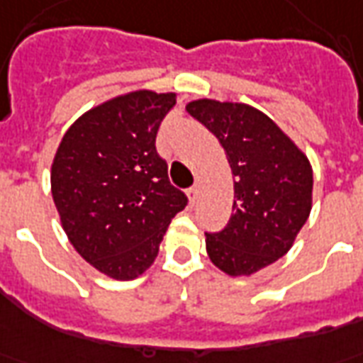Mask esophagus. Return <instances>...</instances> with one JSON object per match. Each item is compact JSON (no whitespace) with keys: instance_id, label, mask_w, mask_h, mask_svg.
<instances>
[{"instance_id":"34e87169","label":"esophagus","mask_w":363,"mask_h":363,"mask_svg":"<svg viewBox=\"0 0 363 363\" xmlns=\"http://www.w3.org/2000/svg\"><path fill=\"white\" fill-rule=\"evenodd\" d=\"M186 194H189L190 202L194 203L196 198H198V186H192V189H189V192H186Z\"/></svg>"}]
</instances>
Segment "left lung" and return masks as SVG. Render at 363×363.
Here are the masks:
<instances>
[{
    "label": "left lung",
    "mask_w": 363,
    "mask_h": 363,
    "mask_svg": "<svg viewBox=\"0 0 363 363\" xmlns=\"http://www.w3.org/2000/svg\"><path fill=\"white\" fill-rule=\"evenodd\" d=\"M227 154L235 202L227 227L206 233V250L230 277L252 275L291 250L311 211L313 173L304 152L246 104L196 99L186 106Z\"/></svg>",
    "instance_id": "obj_1"
}]
</instances>
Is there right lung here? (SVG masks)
Here are the masks:
<instances>
[{
  "instance_id": "right-lung-1",
  "label": "right lung",
  "mask_w": 363,
  "mask_h": 363,
  "mask_svg": "<svg viewBox=\"0 0 363 363\" xmlns=\"http://www.w3.org/2000/svg\"><path fill=\"white\" fill-rule=\"evenodd\" d=\"M173 92L136 90L74 121L52 163V194L63 230L86 262L117 281L154 264L169 223L189 203L169 182L155 150Z\"/></svg>"
}]
</instances>
